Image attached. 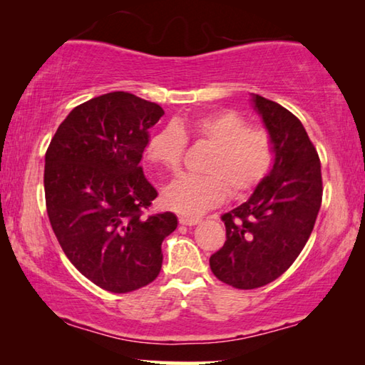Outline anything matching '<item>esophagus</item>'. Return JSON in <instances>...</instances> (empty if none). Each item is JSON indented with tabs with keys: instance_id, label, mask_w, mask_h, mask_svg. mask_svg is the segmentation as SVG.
<instances>
[{
	"instance_id": "esophagus-1",
	"label": "esophagus",
	"mask_w": 365,
	"mask_h": 365,
	"mask_svg": "<svg viewBox=\"0 0 365 365\" xmlns=\"http://www.w3.org/2000/svg\"><path fill=\"white\" fill-rule=\"evenodd\" d=\"M178 222H180L182 225H187V227H193V225H196V224H200V219H196V217H185V215H182L180 219H178Z\"/></svg>"
}]
</instances>
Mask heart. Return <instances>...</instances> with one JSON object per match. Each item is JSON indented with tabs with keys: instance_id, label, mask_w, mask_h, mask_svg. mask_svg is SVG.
<instances>
[{
	"instance_id": "b5f03b06",
	"label": "heart",
	"mask_w": 365,
	"mask_h": 365,
	"mask_svg": "<svg viewBox=\"0 0 365 365\" xmlns=\"http://www.w3.org/2000/svg\"><path fill=\"white\" fill-rule=\"evenodd\" d=\"M214 146L202 170L206 175H182L163 191L164 205L185 215H200L220 205L228 191L232 196L251 193L274 159L270 135L250 127L237 110L224 109L201 115L190 125L169 123L154 133L146 146L150 163L175 172L180 169L187 135Z\"/></svg>"
}]
</instances>
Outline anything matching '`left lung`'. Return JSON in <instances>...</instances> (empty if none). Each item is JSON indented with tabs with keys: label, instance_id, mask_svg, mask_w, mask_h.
I'll use <instances>...</instances> for the list:
<instances>
[{
	"label": "left lung",
	"instance_id": "left-lung-1",
	"mask_svg": "<svg viewBox=\"0 0 365 365\" xmlns=\"http://www.w3.org/2000/svg\"><path fill=\"white\" fill-rule=\"evenodd\" d=\"M251 96L274 145V165L248 201L222 215L227 240L209 259L212 274L240 289L267 285L296 261L322 202L319 154L301 120L279 103Z\"/></svg>",
	"mask_w": 365,
	"mask_h": 365
}]
</instances>
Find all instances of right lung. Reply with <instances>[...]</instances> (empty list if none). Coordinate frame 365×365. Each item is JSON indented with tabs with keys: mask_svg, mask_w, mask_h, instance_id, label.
<instances>
[{
	"mask_svg": "<svg viewBox=\"0 0 365 365\" xmlns=\"http://www.w3.org/2000/svg\"><path fill=\"white\" fill-rule=\"evenodd\" d=\"M163 115L156 103L113 91L73 108L48 146L45 197L53 232L80 274L110 293L156 279L160 245L178 224L172 212L143 217L158 191L140 160Z\"/></svg>",
	"mask_w": 365,
	"mask_h": 365,
	"instance_id": "right-lung-1",
	"label": "right lung"
}]
</instances>
